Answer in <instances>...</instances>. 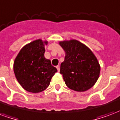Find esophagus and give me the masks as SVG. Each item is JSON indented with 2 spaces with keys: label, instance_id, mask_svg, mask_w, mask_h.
Masks as SVG:
<instances>
[{
  "label": "esophagus",
  "instance_id": "1",
  "mask_svg": "<svg viewBox=\"0 0 120 120\" xmlns=\"http://www.w3.org/2000/svg\"><path fill=\"white\" fill-rule=\"evenodd\" d=\"M56 69H57L58 71L59 72V71H60V66H59V65H57V66H56Z\"/></svg>",
  "mask_w": 120,
  "mask_h": 120
}]
</instances>
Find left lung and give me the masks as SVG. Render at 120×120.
Here are the masks:
<instances>
[{
    "label": "left lung",
    "mask_w": 120,
    "mask_h": 120,
    "mask_svg": "<svg viewBox=\"0 0 120 120\" xmlns=\"http://www.w3.org/2000/svg\"><path fill=\"white\" fill-rule=\"evenodd\" d=\"M59 44L65 52L60 73L66 86L78 92L91 88L100 73V65L95 55L86 45L76 40L61 41Z\"/></svg>",
    "instance_id": "obj_1"
}]
</instances>
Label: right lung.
I'll use <instances>...</instances> for the list:
<instances>
[{"label": "right lung", "mask_w": 120, "mask_h": 120, "mask_svg": "<svg viewBox=\"0 0 120 120\" xmlns=\"http://www.w3.org/2000/svg\"><path fill=\"white\" fill-rule=\"evenodd\" d=\"M47 41L38 39L26 45L15 59L13 70L17 81L25 90L40 93L49 86L56 68L44 57Z\"/></svg>", "instance_id": "1"}]
</instances>
